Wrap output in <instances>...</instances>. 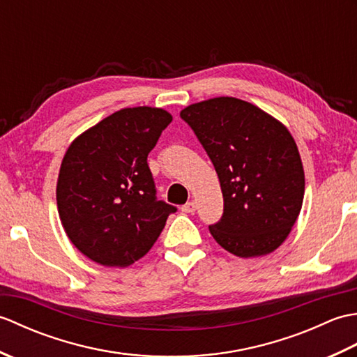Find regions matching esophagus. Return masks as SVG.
<instances>
[{
	"mask_svg": "<svg viewBox=\"0 0 357 357\" xmlns=\"http://www.w3.org/2000/svg\"><path fill=\"white\" fill-rule=\"evenodd\" d=\"M181 210H183L184 213H195V211H196V202L195 201L187 202V204H184L183 207H181Z\"/></svg>",
	"mask_w": 357,
	"mask_h": 357,
	"instance_id": "obj_1",
	"label": "esophagus"
}]
</instances>
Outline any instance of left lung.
Returning <instances> with one entry per match:
<instances>
[{
    "label": "left lung",
    "instance_id": "obj_1",
    "mask_svg": "<svg viewBox=\"0 0 357 357\" xmlns=\"http://www.w3.org/2000/svg\"><path fill=\"white\" fill-rule=\"evenodd\" d=\"M207 151L224 196L210 225L219 245L239 257L264 256L282 244L304 201L299 150L284 124L256 105L219 96L181 112Z\"/></svg>",
    "mask_w": 357,
    "mask_h": 357
}]
</instances>
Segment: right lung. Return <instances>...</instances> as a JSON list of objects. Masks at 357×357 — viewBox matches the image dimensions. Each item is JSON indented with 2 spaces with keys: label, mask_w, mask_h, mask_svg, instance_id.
<instances>
[{
  "label": "right lung",
  "mask_w": 357,
  "mask_h": 357,
  "mask_svg": "<svg viewBox=\"0 0 357 357\" xmlns=\"http://www.w3.org/2000/svg\"><path fill=\"white\" fill-rule=\"evenodd\" d=\"M169 112L123 109L75 139L59 169L56 204L67 236L105 267H128L153 247L176 207L158 201L147 156Z\"/></svg>",
  "instance_id": "right-lung-1"
}]
</instances>
